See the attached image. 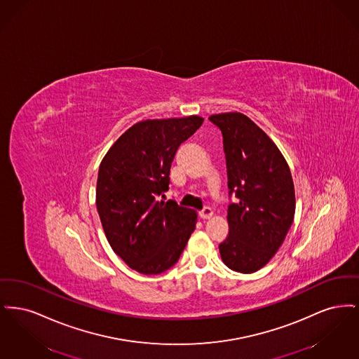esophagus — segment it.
Here are the masks:
<instances>
[{"mask_svg":"<svg viewBox=\"0 0 359 359\" xmlns=\"http://www.w3.org/2000/svg\"><path fill=\"white\" fill-rule=\"evenodd\" d=\"M212 210L210 207H205L202 211H199V218L202 219H210L212 217Z\"/></svg>","mask_w":359,"mask_h":359,"instance_id":"34e87169","label":"esophagus"}]
</instances>
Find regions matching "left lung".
Returning a JSON list of instances; mask_svg holds the SVG:
<instances>
[{
  "instance_id": "8db88e82",
  "label": "left lung",
  "mask_w": 359,
  "mask_h": 359,
  "mask_svg": "<svg viewBox=\"0 0 359 359\" xmlns=\"http://www.w3.org/2000/svg\"><path fill=\"white\" fill-rule=\"evenodd\" d=\"M208 120L222 132L229 196V236L219 243L223 262L233 271L253 273L283 245L294 215L290 167L273 141L241 113Z\"/></svg>"
}]
</instances>
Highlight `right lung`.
Segmentation results:
<instances>
[{
  "mask_svg": "<svg viewBox=\"0 0 359 359\" xmlns=\"http://www.w3.org/2000/svg\"><path fill=\"white\" fill-rule=\"evenodd\" d=\"M203 118L147 120L128 129L103 157L97 182V210L111 249L138 273L172 268L195 230L196 212L164 203L179 147Z\"/></svg>",
  "mask_w": 359,
  "mask_h": 359,
  "instance_id": "1",
  "label": "right lung"
}]
</instances>
